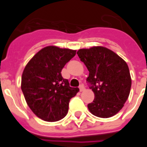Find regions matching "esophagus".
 Returning <instances> with one entry per match:
<instances>
[{"instance_id":"1","label":"esophagus","mask_w":147,"mask_h":147,"mask_svg":"<svg viewBox=\"0 0 147 147\" xmlns=\"http://www.w3.org/2000/svg\"><path fill=\"white\" fill-rule=\"evenodd\" d=\"M85 87L83 86V85H80V92H82V91H84V90H85Z\"/></svg>"}]
</instances>
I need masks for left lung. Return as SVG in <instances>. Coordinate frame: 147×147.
I'll return each mask as SVG.
<instances>
[{"mask_svg":"<svg viewBox=\"0 0 147 147\" xmlns=\"http://www.w3.org/2000/svg\"><path fill=\"white\" fill-rule=\"evenodd\" d=\"M86 65L87 82L95 95L88 105L90 112L100 118H110L119 112L130 92L132 80L128 65L113 51L96 46L77 51Z\"/></svg>","mask_w":147,"mask_h":147,"instance_id":"1","label":"left lung"}]
</instances>
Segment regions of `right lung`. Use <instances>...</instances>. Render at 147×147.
Wrapping results in <instances>:
<instances>
[{
	"instance_id": "add662e5",
	"label": "right lung",
	"mask_w": 147,
	"mask_h": 147,
	"mask_svg": "<svg viewBox=\"0 0 147 147\" xmlns=\"http://www.w3.org/2000/svg\"><path fill=\"white\" fill-rule=\"evenodd\" d=\"M76 51L47 46L34 56L24 68L21 89L27 105L37 117L57 121L67 115L69 102L79 91L63 79L62 69Z\"/></svg>"
}]
</instances>
